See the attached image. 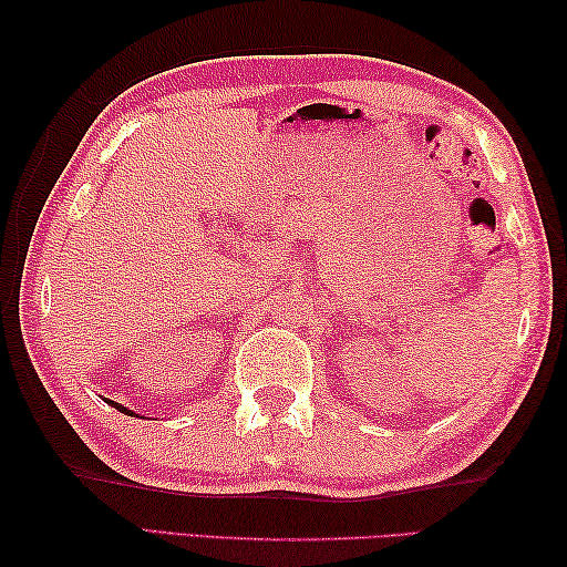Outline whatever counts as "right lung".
Listing matches in <instances>:
<instances>
[{
	"label": "right lung",
	"instance_id": "obj_1",
	"mask_svg": "<svg viewBox=\"0 0 567 567\" xmlns=\"http://www.w3.org/2000/svg\"><path fill=\"white\" fill-rule=\"evenodd\" d=\"M112 404H114V402H112ZM114 406L118 409V412H124V414H128V416H131V414H134V412H131V409H126V406H122V404H114Z\"/></svg>",
	"mask_w": 567,
	"mask_h": 567
}]
</instances>
